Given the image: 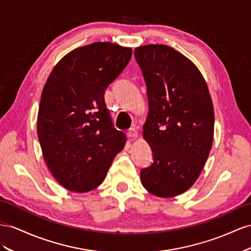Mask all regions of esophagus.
Masks as SVG:
<instances>
[{
    "label": "esophagus",
    "mask_w": 251,
    "mask_h": 251,
    "mask_svg": "<svg viewBox=\"0 0 251 251\" xmlns=\"http://www.w3.org/2000/svg\"><path fill=\"white\" fill-rule=\"evenodd\" d=\"M127 135L129 138H137L138 137V130L135 129V128H130L129 130H128V132H127Z\"/></svg>",
    "instance_id": "obj_1"
}]
</instances>
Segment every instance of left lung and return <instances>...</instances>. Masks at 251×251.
<instances>
[{
  "label": "left lung",
  "instance_id": "1",
  "mask_svg": "<svg viewBox=\"0 0 251 251\" xmlns=\"http://www.w3.org/2000/svg\"><path fill=\"white\" fill-rule=\"evenodd\" d=\"M149 103L143 138L153 163L141 170L144 188L174 198L198 180L213 141L214 112L201 71L173 47L150 44L134 49Z\"/></svg>",
  "mask_w": 251,
  "mask_h": 251
}]
</instances>
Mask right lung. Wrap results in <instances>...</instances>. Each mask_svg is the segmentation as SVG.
I'll return each instance as SVG.
<instances>
[{
  "label": "right lung",
  "instance_id": "obj_1",
  "mask_svg": "<svg viewBox=\"0 0 251 251\" xmlns=\"http://www.w3.org/2000/svg\"><path fill=\"white\" fill-rule=\"evenodd\" d=\"M130 47L97 42L58 62L42 91L38 137L46 165L63 187L87 192L101 185L126 144L113 127L104 95L124 70Z\"/></svg>",
  "mask_w": 251,
  "mask_h": 251
}]
</instances>
